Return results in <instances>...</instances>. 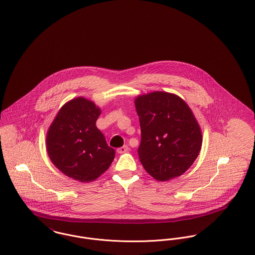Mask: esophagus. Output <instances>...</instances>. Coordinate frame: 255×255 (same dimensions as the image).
Listing matches in <instances>:
<instances>
[{"label": "esophagus", "instance_id": "obj_1", "mask_svg": "<svg viewBox=\"0 0 255 255\" xmlns=\"http://www.w3.org/2000/svg\"><path fill=\"white\" fill-rule=\"evenodd\" d=\"M128 150V146L125 145V146H123V147L118 148V149H117V152H118L119 154H123V153H126Z\"/></svg>", "mask_w": 255, "mask_h": 255}]
</instances>
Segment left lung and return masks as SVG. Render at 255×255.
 <instances>
[{
	"instance_id": "1",
	"label": "left lung",
	"mask_w": 255,
	"mask_h": 255,
	"mask_svg": "<svg viewBox=\"0 0 255 255\" xmlns=\"http://www.w3.org/2000/svg\"><path fill=\"white\" fill-rule=\"evenodd\" d=\"M141 128L140 162L159 181L182 175L202 147L200 126L185 101L163 92L136 97Z\"/></svg>"
}]
</instances>
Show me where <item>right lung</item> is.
<instances>
[{"label":"right lung","mask_w":255,"mask_h":255,"mask_svg":"<svg viewBox=\"0 0 255 255\" xmlns=\"http://www.w3.org/2000/svg\"><path fill=\"white\" fill-rule=\"evenodd\" d=\"M100 113L93 101L77 97L62 106L46 134L50 161L62 173L80 182L95 180L115 158V150L96 128Z\"/></svg>","instance_id":"add662e5"}]
</instances>
